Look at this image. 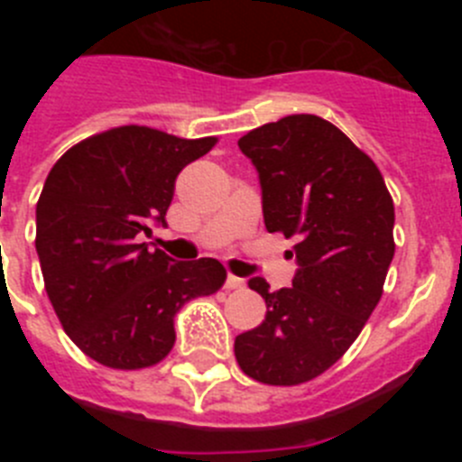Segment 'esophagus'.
Returning a JSON list of instances; mask_svg holds the SVG:
<instances>
[{"instance_id": "34e87169", "label": "esophagus", "mask_w": 462, "mask_h": 462, "mask_svg": "<svg viewBox=\"0 0 462 462\" xmlns=\"http://www.w3.org/2000/svg\"><path fill=\"white\" fill-rule=\"evenodd\" d=\"M226 289H228V291H240V289H245V280H243V277L228 275L226 277Z\"/></svg>"}]
</instances>
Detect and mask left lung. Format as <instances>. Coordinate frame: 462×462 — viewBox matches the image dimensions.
<instances>
[{
    "mask_svg": "<svg viewBox=\"0 0 462 462\" xmlns=\"http://www.w3.org/2000/svg\"><path fill=\"white\" fill-rule=\"evenodd\" d=\"M261 182L268 234L296 238L291 287L271 291L266 319L236 337L247 377L296 386L319 377L352 346L383 291L393 261V199L377 164L336 125L287 116L238 141Z\"/></svg>",
    "mask_w": 462,
    "mask_h": 462,
    "instance_id": "obj_1",
    "label": "left lung"
}]
</instances>
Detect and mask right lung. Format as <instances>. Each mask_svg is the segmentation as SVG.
Masks as SVG:
<instances>
[{
  "instance_id": "right-lung-1",
  "label": "right lung",
  "mask_w": 462,
  "mask_h": 462,
  "mask_svg": "<svg viewBox=\"0 0 462 462\" xmlns=\"http://www.w3.org/2000/svg\"><path fill=\"white\" fill-rule=\"evenodd\" d=\"M217 143L126 125L57 159L36 203V254L57 319L106 368L141 370L175 345L178 310L219 291L217 259L175 261L138 236L166 224L175 178Z\"/></svg>"
}]
</instances>
